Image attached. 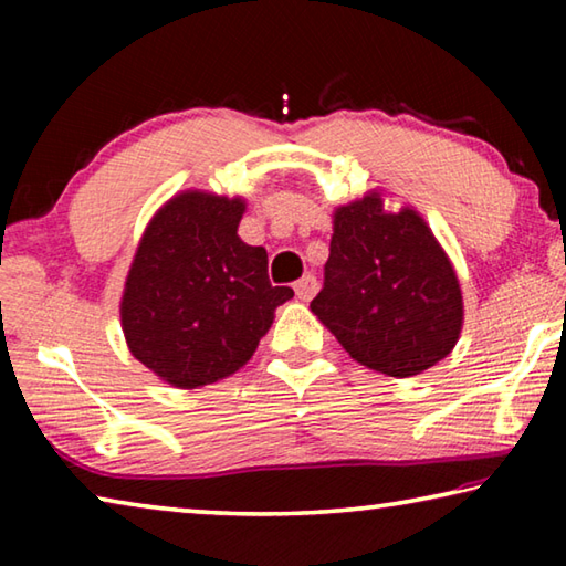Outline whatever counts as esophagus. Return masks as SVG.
Here are the masks:
<instances>
[{"instance_id": "esophagus-1", "label": "esophagus", "mask_w": 566, "mask_h": 566, "mask_svg": "<svg viewBox=\"0 0 566 566\" xmlns=\"http://www.w3.org/2000/svg\"><path fill=\"white\" fill-rule=\"evenodd\" d=\"M317 290H319V282H317V276H314V274H304L302 280L294 284V292L302 302H310L312 296L317 294Z\"/></svg>"}]
</instances>
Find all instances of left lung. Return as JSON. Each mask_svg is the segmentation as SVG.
<instances>
[{"mask_svg":"<svg viewBox=\"0 0 566 566\" xmlns=\"http://www.w3.org/2000/svg\"><path fill=\"white\" fill-rule=\"evenodd\" d=\"M312 312L352 359L415 377L454 349L462 292L452 262L415 209L385 212L379 195L334 212L324 286Z\"/></svg>","mask_w":566,"mask_h":566,"instance_id":"obj_1","label":"left lung"}]
</instances>
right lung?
<instances>
[{"mask_svg":"<svg viewBox=\"0 0 566 566\" xmlns=\"http://www.w3.org/2000/svg\"><path fill=\"white\" fill-rule=\"evenodd\" d=\"M242 199L185 191L142 237L122 296L134 357L169 385L197 389L234 375L272 327L292 286H272L266 249L237 234Z\"/></svg>","mask_w":566,"mask_h":566,"instance_id":"obj_1","label":"right lung"}]
</instances>
